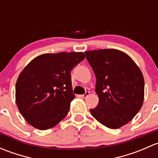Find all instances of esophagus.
I'll list each match as a JSON object with an SVG mask.
<instances>
[{
	"label": "esophagus",
	"instance_id": "34e87169",
	"mask_svg": "<svg viewBox=\"0 0 158 158\" xmlns=\"http://www.w3.org/2000/svg\"><path fill=\"white\" fill-rule=\"evenodd\" d=\"M89 92H85V94L81 95V97H82V98H86L87 96H89Z\"/></svg>",
	"mask_w": 158,
	"mask_h": 158
}]
</instances>
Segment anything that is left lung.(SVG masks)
Masks as SVG:
<instances>
[{
	"instance_id": "obj_1",
	"label": "left lung",
	"mask_w": 158,
	"mask_h": 158,
	"mask_svg": "<svg viewBox=\"0 0 158 158\" xmlns=\"http://www.w3.org/2000/svg\"><path fill=\"white\" fill-rule=\"evenodd\" d=\"M96 77L98 104L90 109L103 125L117 129L126 125L143 105L144 80L134 60L118 49H104L85 52Z\"/></svg>"
}]
</instances>
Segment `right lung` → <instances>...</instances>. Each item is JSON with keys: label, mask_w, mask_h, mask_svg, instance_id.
<instances>
[{"label": "right lung", "mask_w": 158, "mask_h": 158, "mask_svg": "<svg viewBox=\"0 0 158 158\" xmlns=\"http://www.w3.org/2000/svg\"><path fill=\"white\" fill-rule=\"evenodd\" d=\"M84 59L82 52L45 53L22 70L16 83V103L30 125L47 130L67 115L75 98L70 73Z\"/></svg>", "instance_id": "right-lung-1"}]
</instances>
